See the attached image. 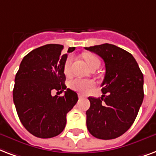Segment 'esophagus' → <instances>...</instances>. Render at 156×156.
Wrapping results in <instances>:
<instances>
[{"instance_id": "obj_1", "label": "esophagus", "mask_w": 156, "mask_h": 156, "mask_svg": "<svg viewBox=\"0 0 156 156\" xmlns=\"http://www.w3.org/2000/svg\"><path fill=\"white\" fill-rule=\"evenodd\" d=\"M78 97H79V99H83V98H85V97H84L83 95H81V94H79V95H78Z\"/></svg>"}]
</instances>
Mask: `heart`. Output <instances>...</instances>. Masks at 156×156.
I'll return each instance as SVG.
<instances>
[{
	"label": "heart",
	"mask_w": 156,
	"mask_h": 156,
	"mask_svg": "<svg viewBox=\"0 0 156 156\" xmlns=\"http://www.w3.org/2000/svg\"><path fill=\"white\" fill-rule=\"evenodd\" d=\"M84 59L87 64L89 67L91 65H100V59L98 57L92 54L84 55ZM71 64H72V57L69 56L66 59L64 65V72L65 75H69L71 72ZM69 86L74 91L80 92V93H86L89 91L94 87V83L91 80L87 79H83V78H74L69 83Z\"/></svg>",
	"instance_id": "1"
}]
</instances>
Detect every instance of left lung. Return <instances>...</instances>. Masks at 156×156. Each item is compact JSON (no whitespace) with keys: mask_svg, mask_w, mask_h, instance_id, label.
<instances>
[{"mask_svg":"<svg viewBox=\"0 0 156 156\" xmlns=\"http://www.w3.org/2000/svg\"><path fill=\"white\" fill-rule=\"evenodd\" d=\"M85 49L101 57L105 65L102 97H88L87 127L97 138L115 139L136 119L144 98L143 74L134 57L120 47L105 43Z\"/></svg>","mask_w":156,"mask_h":156,"instance_id":"8db88e82","label":"left lung"}]
</instances>
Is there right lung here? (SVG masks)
Listing matches in <instances>:
<instances>
[{"label":"right lung","instance_id":"obj_1","mask_svg":"<svg viewBox=\"0 0 156 156\" xmlns=\"http://www.w3.org/2000/svg\"><path fill=\"white\" fill-rule=\"evenodd\" d=\"M64 46L47 44L33 50L20 63L15 75L13 100L21 123L33 136L51 138L62 133L66 115L78 101L75 91L66 88ZM75 47H69L68 52ZM65 91L63 97L51 95ZM59 92V91H58Z\"/></svg>","mask_w":156,"mask_h":156}]
</instances>
